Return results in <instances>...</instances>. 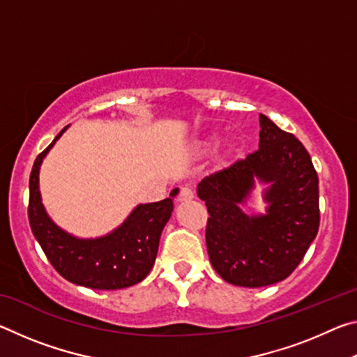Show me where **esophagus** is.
Masks as SVG:
<instances>
[{
    "label": "esophagus",
    "mask_w": 357,
    "mask_h": 357,
    "mask_svg": "<svg viewBox=\"0 0 357 357\" xmlns=\"http://www.w3.org/2000/svg\"><path fill=\"white\" fill-rule=\"evenodd\" d=\"M193 198V190L190 189V187H181L179 189V195H178V200L179 202H189Z\"/></svg>",
    "instance_id": "esophagus-1"
}]
</instances>
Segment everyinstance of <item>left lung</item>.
I'll return each mask as SVG.
<instances>
[{
  "mask_svg": "<svg viewBox=\"0 0 357 357\" xmlns=\"http://www.w3.org/2000/svg\"><path fill=\"white\" fill-rule=\"evenodd\" d=\"M259 143L245 159L209 174L197 187L209 219L206 247L215 273L238 287L280 282L298 268L319 227L318 174L293 134L259 114ZM269 183L266 215L247 216L255 179Z\"/></svg>",
  "mask_w": 357,
  "mask_h": 357,
  "instance_id": "8db88e82",
  "label": "left lung"
}]
</instances>
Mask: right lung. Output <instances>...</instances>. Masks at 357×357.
Masks as SVG:
<instances>
[{"label": "right lung", "mask_w": 357, "mask_h": 357, "mask_svg": "<svg viewBox=\"0 0 357 357\" xmlns=\"http://www.w3.org/2000/svg\"><path fill=\"white\" fill-rule=\"evenodd\" d=\"M59 132L47 149L36 157L29 174L28 219L34 238L59 274L75 285L93 289H121L135 285L153 269L162 229L173 211L174 189L170 198L138 204L128 219L102 238L80 239L59 228L42 204L39 170L42 160L64 130Z\"/></svg>", "instance_id": "obj_1"}]
</instances>
